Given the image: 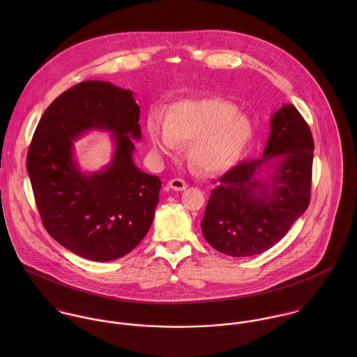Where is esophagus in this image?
Masks as SVG:
<instances>
[{
	"label": "esophagus",
	"mask_w": 357,
	"mask_h": 357,
	"mask_svg": "<svg viewBox=\"0 0 357 357\" xmlns=\"http://www.w3.org/2000/svg\"><path fill=\"white\" fill-rule=\"evenodd\" d=\"M167 185H169V188H172L173 191H184L188 185H187V183L184 181V180H181V178H173V180H170L169 183H167Z\"/></svg>",
	"instance_id": "1"
}]
</instances>
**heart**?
Segmentation results:
<instances>
[{
    "instance_id": "1",
    "label": "heart",
    "mask_w": 357,
    "mask_h": 357,
    "mask_svg": "<svg viewBox=\"0 0 357 357\" xmlns=\"http://www.w3.org/2000/svg\"><path fill=\"white\" fill-rule=\"evenodd\" d=\"M147 133L160 155H174L180 144L190 143L191 162L204 172L217 173L235 165L245 153L253 139V125L232 102L181 100L167 108L165 122L153 115Z\"/></svg>"
}]
</instances>
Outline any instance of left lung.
Instances as JSON below:
<instances>
[{"label":"left lung","instance_id":"1","mask_svg":"<svg viewBox=\"0 0 357 357\" xmlns=\"http://www.w3.org/2000/svg\"><path fill=\"white\" fill-rule=\"evenodd\" d=\"M312 162L310 129L293 104H283L271 118L264 155L234 166L211 191L202 220L208 245L231 257L276 245L307 208Z\"/></svg>","mask_w":357,"mask_h":357}]
</instances>
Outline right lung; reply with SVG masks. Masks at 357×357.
<instances>
[{"mask_svg":"<svg viewBox=\"0 0 357 357\" xmlns=\"http://www.w3.org/2000/svg\"><path fill=\"white\" fill-rule=\"evenodd\" d=\"M139 119L132 91L84 81L54 99L36 129L27 153L36 204L48 234L74 255L116 259L153 224L162 184L133 162ZM93 128L112 132L116 149L109 165L88 175L75 162L73 142Z\"/></svg>","mask_w":357,"mask_h":357,"instance_id":"right-lung-1","label":"right lung"}]
</instances>
